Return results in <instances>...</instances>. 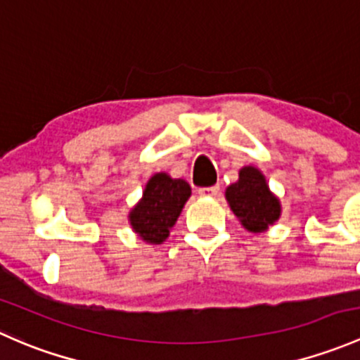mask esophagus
<instances>
[{"mask_svg":"<svg viewBox=\"0 0 360 360\" xmlns=\"http://www.w3.org/2000/svg\"><path fill=\"white\" fill-rule=\"evenodd\" d=\"M199 195H207V198H213V195L220 194V185H211V187H201L198 188Z\"/></svg>","mask_w":360,"mask_h":360,"instance_id":"obj_1","label":"esophagus"}]
</instances>
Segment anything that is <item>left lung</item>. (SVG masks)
<instances>
[{"mask_svg":"<svg viewBox=\"0 0 360 360\" xmlns=\"http://www.w3.org/2000/svg\"><path fill=\"white\" fill-rule=\"evenodd\" d=\"M231 210L250 232H262L279 220V199L269 191L265 176L253 166L239 172V181L225 192Z\"/></svg>","mask_w":360,"mask_h":360,"instance_id":"obj_1","label":"left lung"}]
</instances>
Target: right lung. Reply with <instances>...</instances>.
<instances>
[{
	"label": "right lung",
	"instance_id": "obj_1",
	"mask_svg": "<svg viewBox=\"0 0 360 360\" xmlns=\"http://www.w3.org/2000/svg\"><path fill=\"white\" fill-rule=\"evenodd\" d=\"M191 198V187L185 180H173L166 173H158L147 184L142 201L129 213L133 231L150 244H161L175 225L185 201Z\"/></svg>",
	"mask_w": 360,
	"mask_h": 360
}]
</instances>
